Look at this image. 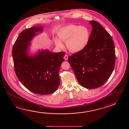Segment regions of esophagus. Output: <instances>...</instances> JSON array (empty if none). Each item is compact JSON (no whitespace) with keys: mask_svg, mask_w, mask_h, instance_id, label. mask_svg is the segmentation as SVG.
Masks as SVG:
<instances>
[{"mask_svg":"<svg viewBox=\"0 0 129 129\" xmlns=\"http://www.w3.org/2000/svg\"><path fill=\"white\" fill-rule=\"evenodd\" d=\"M63 58H64V59L65 60H67V59H68V56L67 55H64V56Z\"/></svg>","mask_w":129,"mask_h":129,"instance_id":"esophagus-1","label":"esophagus"}]
</instances>
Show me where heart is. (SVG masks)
Wrapping results in <instances>:
<instances>
[{"instance_id":"1","label":"heart","mask_w":129,"mask_h":129,"mask_svg":"<svg viewBox=\"0 0 129 129\" xmlns=\"http://www.w3.org/2000/svg\"><path fill=\"white\" fill-rule=\"evenodd\" d=\"M58 38L54 40L56 46L62 49L66 42L68 49L72 52H79L88 45L90 32L88 28L83 26L69 24L61 27L58 31Z\"/></svg>"}]
</instances>
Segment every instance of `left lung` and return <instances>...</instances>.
Listing matches in <instances>:
<instances>
[{
  "instance_id": "left-lung-1",
  "label": "left lung",
  "mask_w": 129,
  "mask_h": 129,
  "mask_svg": "<svg viewBox=\"0 0 129 129\" xmlns=\"http://www.w3.org/2000/svg\"><path fill=\"white\" fill-rule=\"evenodd\" d=\"M87 47L70 56L69 63L80 85L88 89L99 88L111 76L115 63L114 42L107 31L95 21Z\"/></svg>"
}]
</instances>
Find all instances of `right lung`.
Wrapping results in <instances>:
<instances>
[{"label": "right lung", "instance_id": "right-lung-1", "mask_svg": "<svg viewBox=\"0 0 129 129\" xmlns=\"http://www.w3.org/2000/svg\"><path fill=\"white\" fill-rule=\"evenodd\" d=\"M36 26L20 33L13 47L12 56L16 74L20 82L34 93L46 95L55 92L60 83L59 71L65 53L39 49L31 54V41L43 31Z\"/></svg>", "mask_w": 129, "mask_h": 129}]
</instances>
